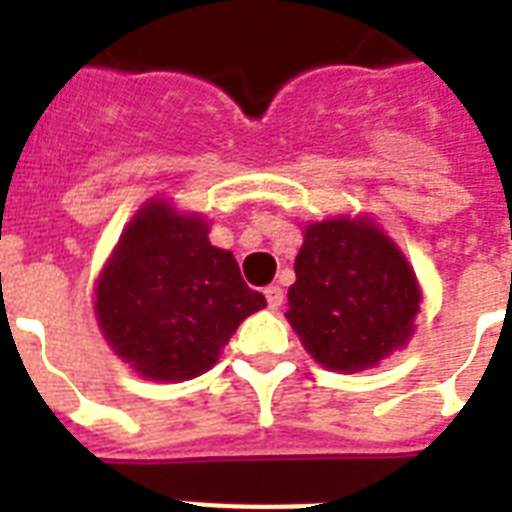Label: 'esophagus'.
Returning a JSON list of instances; mask_svg holds the SVG:
<instances>
[{"label": "esophagus", "mask_w": 512, "mask_h": 512, "mask_svg": "<svg viewBox=\"0 0 512 512\" xmlns=\"http://www.w3.org/2000/svg\"><path fill=\"white\" fill-rule=\"evenodd\" d=\"M265 300H268V308H271V311H279L281 303H284V289L265 287Z\"/></svg>", "instance_id": "esophagus-1"}]
</instances>
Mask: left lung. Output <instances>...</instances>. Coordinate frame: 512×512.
<instances>
[{
  "label": "left lung",
  "instance_id": "8db88e82",
  "mask_svg": "<svg viewBox=\"0 0 512 512\" xmlns=\"http://www.w3.org/2000/svg\"><path fill=\"white\" fill-rule=\"evenodd\" d=\"M295 276L287 321L316 364L364 372L412 340L420 281L369 215L305 225Z\"/></svg>",
  "mask_w": 512,
  "mask_h": 512
}]
</instances>
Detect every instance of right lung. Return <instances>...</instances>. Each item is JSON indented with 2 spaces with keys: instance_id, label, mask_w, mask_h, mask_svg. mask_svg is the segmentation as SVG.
Instances as JSON below:
<instances>
[{
  "instance_id": "add662e5",
  "label": "right lung",
  "mask_w": 512,
  "mask_h": 512,
  "mask_svg": "<svg viewBox=\"0 0 512 512\" xmlns=\"http://www.w3.org/2000/svg\"><path fill=\"white\" fill-rule=\"evenodd\" d=\"M265 297L212 247L199 212L148 199L132 215L95 281V319L108 348L154 382L199 377Z\"/></svg>"
}]
</instances>
